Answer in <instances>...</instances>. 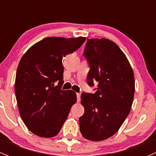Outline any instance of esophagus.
Returning <instances> with one entry per match:
<instances>
[{
    "label": "esophagus",
    "mask_w": 156,
    "mask_h": 156,
    "mask_svg": "<svg viewBox=\"0 0 156 156\" xmlns=\"http://www.w3.org/2000/svg\"><path fill=\"white\" fill-rule=\"evenodd\" d=\"M77 100H78V102L80 101V100H81V94H77Z\"/></svg>",
    "instance_id": "34e87169"
}]
</instances>
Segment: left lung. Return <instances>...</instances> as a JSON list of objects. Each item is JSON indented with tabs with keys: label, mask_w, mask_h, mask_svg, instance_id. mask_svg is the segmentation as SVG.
Segmentation results:
<instances>
[{
	"label": "left lung",
	"mask_w": 156,
	"mask_h": 156,
	"mask_svg": "<svg viewBox=\"0 0 156 156\" xmlns=\"http://www.w3.org/2000/svg\"><path fill=\"white\" fill-rule=\"evenodd\" d=\"M84 56L90 68L87 84L97 83V88L95 94H81L84 113L79 118L80 131L89 140H104L119 130L130 112L133 72L125 53L108 39H87Z\"/></svg>",
	"instance_id": "8db88e82"
}]
</instances>
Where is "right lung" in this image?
Segmentation results:
<instances>
[{
	"label": "right lung",
	"mask_w": 156,
	"mask_h": 156,
	"mask_svg": "<svg viewBox=\"0 0 156 156\" xmlns=\"http://www.w3.org/2000/svg\"><path fill=\"white\" fill-rule=\"evenodd\" d=\"M85 40L83 37H46L22 57L16 75V98L23 122L37 136H56L76 103L75 92L61 89L64 82L62 60Z\"/></svg>",
	"instance_id": "1"
}]
</instances>
